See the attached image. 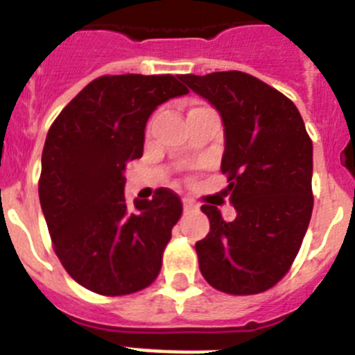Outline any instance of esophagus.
<instances>
[{
  "label": "esophagus",
  "instance_id": "obj_1",
  "mask_svg": "<svg viewBox=\"0 0 355 355\" xmlns=\"http://www.w3.org/2000/svg\"><path fill=\"white\" fill-rule=\"evenodd\" d=\"M182 205H184V210H185V212H187V210H196V209H198V207L194 205L193 201L187 200V198H185V200H182Z\"/></svg>",
  "mask_w": 355,
  "mask_h": 355
}]
</instances>
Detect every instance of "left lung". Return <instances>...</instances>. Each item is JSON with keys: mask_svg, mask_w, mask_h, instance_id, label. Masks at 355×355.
<instances>
[{"mask_svg": "<svg viewBox=\"0 0 355 355\" xmlns=\"http://www.w3.org/2000/svg\"><path fill=\"white\" fill-rule=\"evenodd\" d=\"M180 79L221 114L223 193L237 212L226 223L217 207H201L210 232L196 242L200 270L221 292H265L288 272L311 219L313 143L302 116L290 98L239 70Z\"/></svg>", "mask_w": 355, "mask_h": 355, "instance_id": "8db88e82", "label": "left lung"}]
</instances>
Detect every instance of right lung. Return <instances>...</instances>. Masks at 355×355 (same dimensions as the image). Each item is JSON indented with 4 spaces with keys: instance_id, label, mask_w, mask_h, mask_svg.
Listing matches in <instances>:
<instances>
[{
    "instance_id": "1",
    "label": "right lung",
    "mask_w": 355,
    "mask_h": 355,
    "mask_svg": "<svg viewBox=\"0 0 355 355\" xmlns=\"http://www.w3.org/2000/svg\"><path fill=\"white\" fill-rule=\"evenodd\" d=\"M189 94L177 78L102 76L58 114L42 152L38 196L51 241L72 279L101 295H125L157 277L182 214L170 189L127 205L125 162L139 159L150 114Z\"/></svg>"
}]
</instances>
